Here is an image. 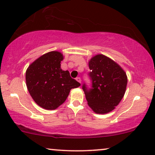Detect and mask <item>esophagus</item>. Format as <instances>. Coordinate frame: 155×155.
<instances>
[{
	"label": "esophagus",
	"instance_id": "1",
	"mask_svg": "<svg viewBox=\"0 0 155 155\" xmlns=\"http://www.w3.org/2000/svg\"><path fill=\"white\" fill-rule=\"evenodd\" d=\"M76 81H77L78 82H79L80 83H81V78H79V77L77 78H76Z\"/></svg>",
	"mask_w": 155,
	"mask_h": 155
}]
</instances>
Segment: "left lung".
I'll list each match as a JSON object with an SVG mask.
<instances>
[{"label":"left lung","instance_id":"left-lung-1","mask_svg":"<svg viewBox=\"0 0 155 155\" xmlns=\"http://www.w3.org/2000/svg\"><path fill=\"white\" fill-rule=\"evenodd\" d=\"M92 88L85 92L87 105L95 114H106L115 109L125 94L127 75L117 62L102 54L92 57L88 61Z\"/></svg>","mask_w":155,"mask_h":155}]
</instances>
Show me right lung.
Masks as SVG:
<instances>
[{
	"label": "right lung",
	"instance_id": "1",
	"mask_svg": "<svg viewBox=\"0 0 155 155\" xmlns=\"http://www.w3.org/2000/svg\"><path fill=\"white\" fill-rule=\"evenodd\" d=\"M63 59L60 51H49L26 69V84L28 93L34 102L46 110L56 109L66 101L70 90L81 85L70 77L68 70L61 69Z\"/></svg>",
	"mask_w": 155,
	"mask_h": 155
}]
</instances>
